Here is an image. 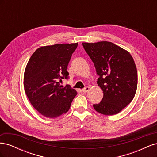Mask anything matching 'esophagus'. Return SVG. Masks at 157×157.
I'll use <instances>...</instances> for the list:
<instances>
[{
	"label": "esophagus",
	"instance_id": "esophagus-1",
	"mask_svg": "<svg viewBox=\"0 0 157 157\" xmlns=\"http://www.w3.org/2000/svg\"><path fill=\"white\" fill-rule=\"evenodd\" d=\"M89 90H90V88H89L88 86H86V87H85L84 88H83V89L82 90V91L83 92H84V93H86V92H87L89 91Z\"/></svg>",
	"mask_w": 157,
	"mask_h": 157
}]
</instances>
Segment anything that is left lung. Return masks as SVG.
<instances>
[{"instance_id":"8db88e82","label":"left lung","mask_w":157,"mask_h":157,"mask_svg":"<svg viewBox=\"0 0 157 157\" xmlns=\"http://www.w3.org/2000/svg\"><path fill=\"white\" fill-rule=\"evenodd\" d=\"M82 46L94 64L98 84L103 92L101 101L94 104L103 115L121 112L134 99L137 86V73L132 56L111 42H83Z\"/></svg>"}]
</instances>
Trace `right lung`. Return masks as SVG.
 Here are the masks:
<instances>
[{
  "mask_svg": "<svg viewBox=\"0 0 157 157\" xmlns=\"http://www.w3.org/2000/svg\"><path fill=\"white\" fill-rule=\"evenodd\" d=\"M78 43L42 46L27 64L23 86L31 105L42 115L56 118L67 113L77 92L59 82L69 78L67 66Z\"/></svg>",
  "mask_w": 157,
  "mask_h": 157,
  "instance_id": "add662e5",
  "label": "right lung"
}]
</instances>
